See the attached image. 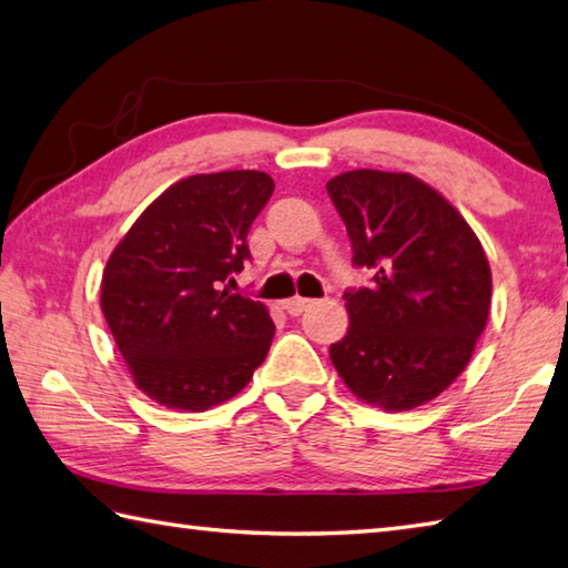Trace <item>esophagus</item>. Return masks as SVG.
Here are the masks:
<instances>
[{"label": "esophagus", "mask_w": 568, "mask_h": 568, "mask_svg": "<svg viewBox=\"0 0 568 568\" xmlns=\"http://www.w3.org/2000/svg\"><path fill=\"white\" fill-rule=\"evenodd\" d=\"M313 305V301H307V297H301V295H297V297H291V301H285V311H287V315H293V317H297V315H301V313H305L307 311V307H311Z\"/></svg>", "instance_id": "1"}]
</instances>
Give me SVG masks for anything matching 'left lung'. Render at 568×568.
Instances as JSON below:
<instances>
[{
	"label": "left lung",
	"instance_id": "obj_1",
	"mask_svg": "<svg viewBox=\"0 0 568 568\" xmlns=\"http://www.w3.org/2000/svg\"><path fill=\"white\" fill-rule=\"evenodd\" d=\"M373 285L345 293L349 327L329 359L355 397L387 412L442 395L487 327L491 271L477 233L412 173L357 169L327 181Z\"/></svg>",
	"mask_w": 568,
	"mask_h": 568
}]
</instances>
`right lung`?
<instances>
[{"label": "right lung", "mask_w": 568, "mask_h": 568, "mask_svg": "<svg viewBox=\"0 0 568 568\" xmlns=\"http://www.w3.org/2000/svg\"><path fill=\"white\" fill-rule=\"evenodd\" d=\"M263 171L199 173L169 185L109 255L101 313L143 395L205 412L251 383L273 343L267 307L231 293L248 231L273 195Z\"/></svg>", "instance_id": "obj_1"}]
</instances>
